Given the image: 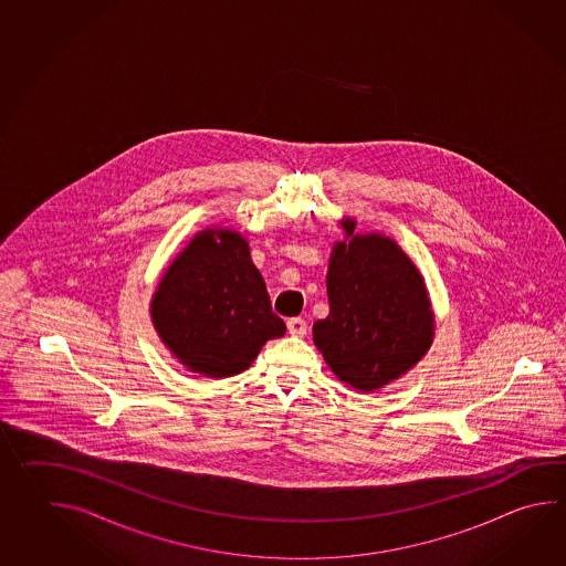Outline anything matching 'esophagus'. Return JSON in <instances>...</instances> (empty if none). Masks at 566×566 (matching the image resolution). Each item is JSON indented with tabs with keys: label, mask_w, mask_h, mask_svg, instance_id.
<instances>
[{
	"label": "esophagus",
	"mask_w": 566,
	"mask_h": 566,
	"mask_svg": "<svg viewBox=\"0 0 566 566\" xmlns=\"http://www.w3.org/2000/svg\"><path fill=\"white\" fill-rule=\"evenodd\" d=\"M286 326H289V333L292 336L306 335V321H304V318H298V316H296V318H290Z\"/></svg>",
	"instance_id": "esophagus-1"
}]
</instances>
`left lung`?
I'll use <instances>...</instances> for the list:
<instances>
[{"instance_id":"left-lung-1","label":"left lung","mask_w":566,"mask_h":566,"mask_svg":"<svg viewBox=\"0 0 566 566\" xmlns=\"http://www.w3.org/2000/svg\"><path fill=\"white\" fill-rule=\"evenodd\" d=\"M326 294L331 312L312 340L336 379L355 391H379L426 357L436 314L426 280L403 248L379 231L360 233L355 218L338 221Z\"/></svg>"}]
</instances>
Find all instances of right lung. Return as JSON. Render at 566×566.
Here are the masks:
<instances>
[{"label":"right lung","mask_w":566,"mask_h":566,"mask_svg":"<svg viewBox=\"0 0 566 566\" xmlns=\"http://www.w3.org/2000/svg\"><path fill=\"white\" fill-rule=\"evenodd\" d=\"M150 323L185 369L226 379L252 367L262 346L286 333L240 231H197L163 272Z\"/></svg>","instance_id":"1"}]
</instances>
